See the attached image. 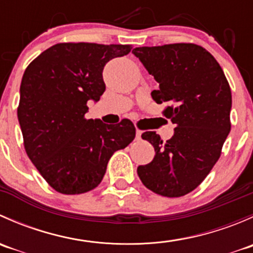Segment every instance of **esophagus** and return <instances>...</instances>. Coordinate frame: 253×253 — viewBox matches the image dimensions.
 I'll return each mask as SVG.
<instances>
[{
    "mask_svg": "<svg viewBox=\"0 0 253 253\" xmlns=\"http://www.w3.org/2000/svg\"><path fill=\"white\" fill-rule=\"evenodd\" d=\"M141 136H142V131H139V129H136V139H137V141H139V139H141Z\"/></svg>",
    "mask_w": 253,
    "mask_h": 253,
    "instance_id": "34e87169",
    "label": "esophagus"
}]
</instances>
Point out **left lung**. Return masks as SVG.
Masks as SVG:
<instances>
[{
	"label": "left lung",
	"mask_w": 253,
	"mask_h": 253,
	"mask_svg": "<svg viewBox=\"0 0 253 253\" xmlns=\"http://www.w3.org/2000/svg\"><path fill=\"white\" fill-rule=\"evenodd\" d=\"M132 52L159 83L153 100L167 104L163 114L176 125L167 142L153 131L142 134L155 155L137 172L153 192L181 197L205 180L220 157L231 128L230 85L220 65L200 45L143 46Z\"/></svg>",
	"instance_id": "obj_1"
}]
</instances>
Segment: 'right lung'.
Instances as JSON below:
<instances>
[{
    "label": "right lung",
    "instance_id": "obj_1",
    "mask_svg": "<svg viewBox=\"0 0 253 253\" xmlns=\"http://www.w3.org/2000/svg\"><path fill=\"white\" fill-rule=\"evenodd\" d=\"M131 45L62 42L27 67L20 83L18 121L28 157L53 190L79 195L95 188L109 159L136 137L129 120L106 125L86 120L89 100L105 91L103 70Z\"/></svg>",
    "mask_w": 253,
    "mask_h": 253
}]
</instances>
